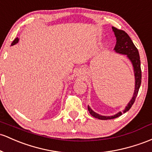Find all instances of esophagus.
I'll use <instances>...</instances> for the list:
<instances>
[{
	"mask_svg": "<svg viewBox=\"0 0 152 152\" xmlns=\"http://www.w3.org/2000/svg\"><path fill=\"white\" fill-rule=\"evenodd\" d=\"M81 74H82V73H81V71H78L77 73H76V75H77V76H81Z\"/></svg>",
	"mask_w": 152,
	"mask_h": 152,
	"instance_id": "esophagus-1",
	"label": "esophagus"
}]
</instances>
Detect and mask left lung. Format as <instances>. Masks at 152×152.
<instances>
[{
	"mask_svg": "<svg viewBox=\"0 0 152 152\" xmlns=\"http://www.w3.org/2000/svg\"><path fill=\"white\" fill-rule=\"evenodd\" d=\"M112 29H113V32H114L115 36L116 37V44L114 48V51L115 53H118V54L126 55V57L129 59V61L132 63L135 76V89L132 98H131L129 102L128 103L127 106L125 107V109L123 110V112H118V113H116L114 115H102L95 113L88 105V110H89L90 114L93 117H94L95 118H97V119L99 120L114 119V118L121 116L123 113H126V112L129 110L133 104V103H134L141 83V61H140V56L138 49L134 45L133 41L131 40V37L128 36V34L126 31H123V30L118 29L117 28L114 27V26H113Z\"/></svg>",
	"mask_w": 152,
	"mask_h": 152,
	"instance_id": "8db88e82",
	"label": "left lung"
}]
</instances>
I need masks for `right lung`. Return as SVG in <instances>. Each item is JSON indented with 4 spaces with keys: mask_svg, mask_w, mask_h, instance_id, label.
Listing matches in <instances>:
<instances>
[{
    "mask_svg": "<svg viewBox=\"0 0 152 152\" xmlns=\"http://www.w3.org/2000/svg\"><path fill=\"white\" fill-rule=\"evenodd\" d=\"M19 38H18V37H16V39H14V41H13V42L12 43H11V45H16V44H17V43L18 42H19Z\"/></svg>",
    "mask_w": 152,
    "mask_h": 152,
    "instance_id": "add662e5",
    "label": "right lung"
}]
</instances>
